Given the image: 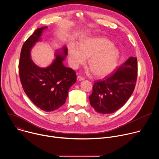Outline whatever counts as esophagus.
<instances>
[{
  "mask_svg": "<svg viewBox=\"0 0 159 159\" xmlns=\"http://www.w3.org/2000/svg\"><path fill=\"white\" fill-rule=\"evenodd\" d=\"M77 79L78 81H82V80H83L84 79L82 76L79 75V76H78V77H77Z\"/></svg>",
  "mask_w": 159,
  "mask_h": 159,
  "instance_id": "obj_1",
  "label": "esophagus"
}]
</instances>
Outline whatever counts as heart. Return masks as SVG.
<instances>
[{"label": "heart", "mask_w": 159, "mask_h": 159, "mask_svg": "<svg viewBox=\"0 0 159 159\" xmlns=\"http://www.w3.org/2000/svg\"><path fill=\"white\" fill-rule=\"evenodd\" d=\"M120 52L114 44L104 37H90L81 41L79 48L71 45L69 49V63L73 69L85 62L88 58L89 72L98 77L109 75L116 66Z\"/></svg>", "instance_id": "obj_1"}]
</instances>
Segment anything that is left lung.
I'll list each match as a JSON object with an SVG mask.
<instances>
[{
    "label": "left lung",
    "instance_id": "1",
    "mask_svg": "<svg viewBox=\"0 0 159 159\" xmlns=\"http://www.w3.org/2000/svg\"><path fill=\"white\" fill-rule=\"evenodd\" d=\"M137 74V59L131 57L112 75L94 82L93 93L89 96L90 105L101 114L118 110L131 96Z\"/></svg>",
    "mask_w": 159,
    "mask_h": 159
}]
</instances>
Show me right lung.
<instances>
[{"label": "right lung", "mask_w": 159, "mask_h": 159, "mask_svg": "<svg viewBox=\"0 0 159 159\" xmlns=\"http://www.w3.org/2000/svg\"><path fill=\"white\" fill-rule=\"evenodd\" d=\"M47 27L37 29L23 44L19 62V73L24 91L31 101L41 110L55 111L65 102L70 87L76 82L75 71L65 66L63 61L67 55L66 47L55 53V60L46 68L37 66L31 58V50Z\"/></svg>", "instance_id": "1"}]
</instances>
